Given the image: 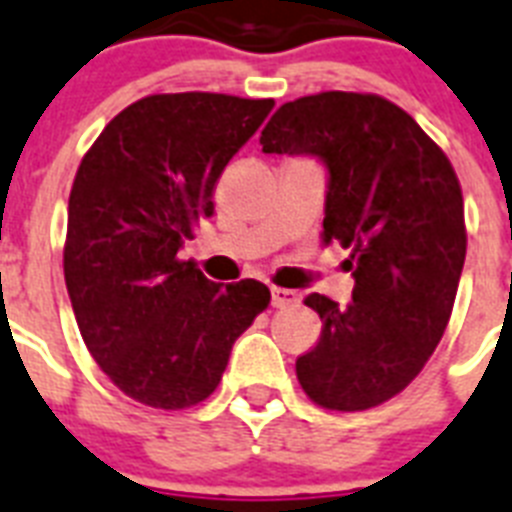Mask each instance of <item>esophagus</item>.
<instances>
[{
	"instance_id": "34e87169",
	"label": "esophagus",
	"mask_w": 512,
	"mask_h": 512,
	"mask_svg": "<svg viewBox=\"0 0 512 512\" xmlns=\"http://www.w3.org/2000/svg\"><path fill=\"white\" fill-rule=\"evenodd\" d=\"M297 302L299 297L292 289H281V286H273V289H270V305L273 307H292L297 305Z\"/></svg>"
}]
</instances>
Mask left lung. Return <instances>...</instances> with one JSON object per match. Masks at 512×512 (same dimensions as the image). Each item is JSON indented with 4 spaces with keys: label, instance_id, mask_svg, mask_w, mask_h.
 <instances>
[{
    "label": "left lung",
    "instance_id": "8db88e82",
    "mask_svg": "<svg viewBox=\"0 0 512 512\" xmlns=\"http://www.w3.org/2000/svg\"><path fill=\"white\" fill-rule=\"evenodd\" d=\"M260 144L265 155L323 162L321 239L352 249L350 305L305 299L323 331L297 357L299 384L328 410L381 405L421 373L450 321L465 263L458 176L423 128L376 94L286 102Z\"/></svg>",
    "mask_w": 512,
    "mask_h": 512
}]
</instances>
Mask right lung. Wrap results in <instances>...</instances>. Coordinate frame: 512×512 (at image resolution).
<instances>
[{
    "mask_svg": "<svg viewBox=\"0 0 512 512\" xmlns=\"http://www.w3.org/2000/svg\"><path fill=\"white\" fill-rule=\"evenodd\" d=\"M273 105L152 94L115 115L81 160L65 286L91 357L136 402L181 410L207 400L234 342L268 307L265 284H215L178 252L215 213L220 173Z\"/></svg>",
    "mask_w": 512,
    "mask_h": 512,
    "instance_id": "1",
    "label": "right lung"
}]
</instances>
